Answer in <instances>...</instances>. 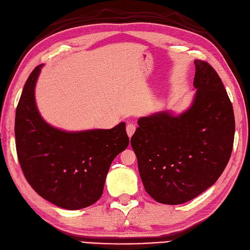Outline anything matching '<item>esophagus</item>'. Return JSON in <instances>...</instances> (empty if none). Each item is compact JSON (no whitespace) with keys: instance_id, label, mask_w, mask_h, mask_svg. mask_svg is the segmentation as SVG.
Returning <instances> with one entry per match:
<instances>
[{"instance_id":"34e87169","label":"esophagus","mask_w":250,"mask_h":250,"mask_svg":"<svg viewBox=\"0 0 250 250\" xmlns=\"http://www.w3.org/2000/svg\"><path fill=\"white\" fill-rule=\"evenodd\" d=\"M135 131H136V125L134 124H130L126 125V133H127V136L130 138L133 136Z\"/></svg>"}]
</instances>
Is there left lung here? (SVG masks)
<instances>
[{
	"mask_svg": "<svg viewBox=\"0 0 250 250\" xmlns=\"http://www.w3.org/2000/svg\"><path fill=\"white\" fill-rule=\"evenodd\" d=\"M195 66L189 107L140 117L131 139L144 188L162 204H183L213 186L233 149L235 117L223 81L208 62Z\"/></svg>",
	"mask_w": 250,
	"mask_h": 250,
	"instance_id": "8db88e82",
	"label": "left lung"
}]
</instances>
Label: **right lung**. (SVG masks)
<instances>
[{
  "label": "right lung",
  "mask_w": 250,
  "mask_h": 250,
  "mask_svg": "<svg viewBox=\"0 0 250 250\" xmlns=\"http://www.w3.org/2000/svg\"><path fill=\"white\" fill-rule=\"evenodd\" d=\"M42 68L31 73L17 105L18 161L27 182L43 199L68 210L85 208L101 198L111 164L130 143L125 124L73 132L49 125L35 97Z\"/></svg>",
  "instance_id": "add662e5"
}]
</instances>
